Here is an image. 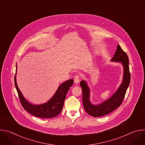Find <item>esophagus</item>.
<instances>
[{
	"label": "esophagus",
	"instance_id": "esophagus-1",
	"mask_svg": "<svg viewBox=\"0 0 145 145\" xmlns=\"http://www.w3.org/2000/svg\"><path fill=\"white\" fill-rule=\"evenodd\" d=\"M80 80V77L78 75H76L75 76L74 78V82L75 84H78L79 81Z\"/></svg>",
	"mask_w": 145,
	"mask_h": 145
}]
</instances>
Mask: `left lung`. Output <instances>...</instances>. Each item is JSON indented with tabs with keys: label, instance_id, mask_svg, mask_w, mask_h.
Returning <instances> with one entry per match:
<instances>
[{
	"label": "left lung",
	"instance_id": "1",
	"mask_svg": "<svg viewBox=\"0 0 145 145\" xmlns=\"http://www.w3.org/2000/svg\"><path fill=\"white\" fill-rule=\"evenodd\" d=\"M111 61L119 62L123 67V76L121 84L111 97L99 105H92L89 99L90 89L87 82L84 80L80 82L84 108L89 115L93 117L105 116L119 107L125 98L127 89L130 84L131 75L129 70V58L127 54L122 50L119 45L117 46L116 51Z\"/></svg>",
	"mask_w": 145,
	"mask_h": 145
}]
</instances>
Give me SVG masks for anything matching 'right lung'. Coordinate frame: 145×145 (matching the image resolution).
<instances>
[{
	"instance_id": "1",
	"label": "right lung",
	"mask_w": 145,
	"mask_h": 145,
	"mask_svg": "<svg viewBox=\"0 0 145 145\" xmlns=\"http://www.w3.org/2000/svg\"><path fill=\"white\" fill-rule=\"evenodd\" d=\"M16 69L17 66L16 68ZM14 81L20 102L23 108L31 115L41 118H53L57 116L61 112L64 104L67 92L73 84V79L65 81L59 86L54 95L48 102L42 105H34L29 103L20 91L17 86L16 76H15Z\"/></svg>"
}]
</instances>
